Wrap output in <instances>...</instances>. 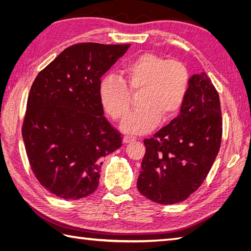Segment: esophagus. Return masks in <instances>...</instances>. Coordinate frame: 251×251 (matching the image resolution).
I'll return each instance as SVG.
<instances>
[{"mask_svg": "<svg viewBox=\"0 0 251 251\" xmlns=\"http://www.w3.org/2000/svg\"><path fill=\"white\" fill-rule=\"evenodd\" d=\"M137 140V138L134 136H125L124 137V142L125 143H131V142H135Z\"/></svg>", "mask_w": 251, "mask_h": 251, "instance_id": "1", "label": "esophagus"}]
</instances>
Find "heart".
<instances>
[{"label":"heart","instance_id":"obj_1","mask_svg":"<svg viewBox=\"0 0 251 251\" xmlns=\"http://www.w3.org/2000/svg\"><path fill=\"white\" fill-rule=\"evenodd\" d=\"M190 74L182 62L167 60L152 52L132 58L122 70V77L106 74L99 84V99L104 111L122 121L129 108V90L138 92L139 108L123 123L127 134L142 135L177 115L188 94Z\"/></svg>","mask_w":251,"mask_h":251}]
</instances>
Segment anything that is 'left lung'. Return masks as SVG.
Instances as JSON below:
<instances>
[{"label":"left lung","instance_id":"obj_1","mask_svg":"<svg viewBox=\"0 0 251 251\" xmlns=\"http://www.w3.org/2000/svg\"><path fill=\"white\" fill-rule=\"evenodd\" d=\"M221 138L219 94L206 73L193 74L180 114L143 140L146 154L138 190L158 204L183 201L207 177Z\"/></svg>","mask_w":251,"mask_h":251}]
</instances>
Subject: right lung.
<instances>
[{"label": "right lung", "mask_w": 251, "mask_h": 251, "mask_svg": "<svg viewBox=\"0 0 251 251\" xmlns=\"http://www.w3.org/2000/svg\"><path fill=\"white\" fill-rule=\"evenodd\" d=\"M129 46L72 45L32 84L23 125L25 152L36 179L60 199L94 193L103 157L122 147L98 90L101 76Z\"/></svg>", "instance_id": "1"}]
</instances>
